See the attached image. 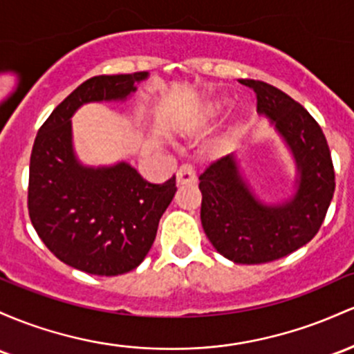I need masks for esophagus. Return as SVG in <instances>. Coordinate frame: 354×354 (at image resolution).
<instances>
[{"mask_svg":"<svg viewBox=\"0 0 354 354\" xmlns=\"http://www.w3.org/2000/svg\"><path fill=\"white\" fill-rule=\"evenodd\" d=\"M176 183L178 186L195 185L196 183V169L192 165H183L176 173Z\"/></svg>","mask_w":354,"mask_h":354,"instance_id":"obj_1","label":"esophagus"}]
</instances>
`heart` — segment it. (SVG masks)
<instances>
[{
  "mask_svg": "<svg viewBox=\"0 0 354 354\" xmlns=\"http://www.w3.org/2000/svg\"><path fill=\"white\" fill-rule=\"evenodd\" d=\"M213 112H215V109H213Z\"/></svg>",
  "mask_w": 354,
  "mask_h": 354,
  "instance_id": "heart-1",
  "label": "heart"
}]
</instances>
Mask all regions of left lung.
Listing matches in <instances>:
<instances>
[{"instance_id": "1", "label": "left lung", "mask_w": 354, "mask_h": 354, "mask_svg": "<svg viewBox=\"0 0 354 354\" xmlns=\"http://www.w3.org/2000/svg\"><path fill=\"white\" fill-rule=\"evenodd\" d=\"M292 151L297 189L292 198L266 205L250 192L234 154L213 161L200 174L201 225L218 254L235 263H266L286 257L319 232L335 195V168L316 119L286 92L262 80L242 79Z\"/></svg>"}]
</instances>
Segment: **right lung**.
I'll list each match as a JSON object with an SVG mask.
<instances>
[{"mask_svg":"<svg viewBox=\"0 0 354 354\" xmlns=\"http://www.w3.org/2000/svg\"><path fill=\"white\" fill-rule=\"evenodd\" d=\"M147 72L97 75L65 97L38 129L30 158L28 213L48 250L92 275L136 269L156 239L176 178L146 181L133 166L87 168L72 147L70 118L82 104L126 100Z\"/></svg>","mask_w":354,"mask_h":354,"instance_id":"add662e5","label":"right lung"}]
</instances>
